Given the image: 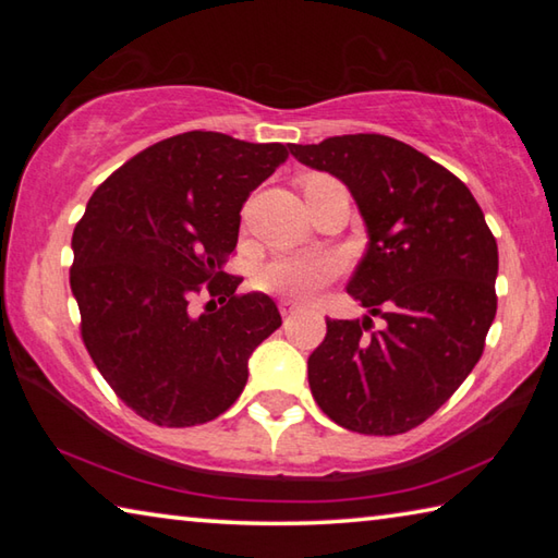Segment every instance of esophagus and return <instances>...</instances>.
Returning a JSON list of instances; mask_svg holds the SVG:
<instances>
[{
  "label": "esophagus",
  "mask_w": 558,
  "mask_h": 558,
  "mask_svg": "<svg viewBox=\"0 0 558 558\" xmlns=\"http://www.w3.org/2000/svg\"><path fill=\"white\" fill-rule=\"evenodd\" d=\"M280 315L282 317H290V315H295L298 313V305L295 302H288V300H280Z\"/></svg>",
  "instance_id": "1"
}]
</instances>
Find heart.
<instances>
[{
    "mask_svg": "<svg viewBox=\"0 0 558 558\" xmlns=\"http://www.w3.org/2000/svg\"><path fill=\"white\" fill-rule=\"evenodd\" d=\"M339 272H342V260L327 256V253L323 256H280L258 270L256 286L288 302H307L329 286Z\"/></svg>",
    "mask_w": 558,
    "mask_h": 558,
    "instance_id": "1",
    "label": "heart"
}]
</instances>
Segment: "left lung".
Returning <instances> with one entry per match:
<instances>
[{
  "instance_id": "8db88e82",
  "label": "left lung",
  "mask_w": 558,
  "mask_h": 558,
  "mask_svg": "<svg viewBox=\"0 0 558 558\" xmlns=\"http://www.w3.org/2000/svg\"><path fill=\"white\" fill-rule=\"evenodd\" d=\"M335 174L364 216L369 245L347 292L384 319H327L307 359L319 409L347 430L421 426L475 369L497 313V241L470 189L401 140L359 132L290 145Z\"/></svg>"
}]
</instances>
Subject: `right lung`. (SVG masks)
Listing matches in <instances>:
<instances>
[{
    "label": "right lung",
    "mask_w": 558,
    "mask_h": 558,
    "mask_svg": "<svg viewBox=\"0 0 558 558\" xmlns=\"http://www.w3.org/2000/svg\"><path fill=\"white\" fill-rule=\"evenodd\" d=\"M288 159L280 143L192 130L116 169L73 231L71 290L93 364L140 418L214 421L248 381V356L280 327L268 295L223 270L253 189ZM210 298L204 314L193 300Z\"/></svg>",
    "instance_id": "add662e5"
}]
</instances>
